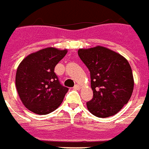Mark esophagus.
<instances>
[{
    "instance_id": "34e87169",
    "label": "esophagus",
    "mask_w": 149,
    "mask_h": 149,
    "mask_svg": "<svg viewBox=\"0 0 149 149\" xmlns=\"http://www.w3.org/2000/svg\"><path fill=\"white\" fill-rule=\"evenodd\" d=\"M74 90H79L80 89V86H79V85H78V84H76V85H74Z\"/></svg>"
}]
</instances>
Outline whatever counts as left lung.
Wrapping results in <instances>:
<instances>
[{
  "mask_svg": "<svg viewBox=\"0 0 149 149\" xmlns=\"http://www.w3.org/2000/svg\"><path fill=\"white\" fill-rule=\"evenodd\" d=\"M88 68L93 98L86 103L88 110L100 118L118 113L133 91L132 71L126 58L103 46L78 51Z\"/></svg>",
  "mask_w": 149,
  "mask_h": 149,
  "instance_id": "obj_1",
  "label": "left lung"
}]
</instances>
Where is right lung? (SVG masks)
Masks as SVG:
<instances>
[{
	"label": "right lung",
	"instance_id": "1",
	"mask_svg": "<svg viewBox=\"0 0 149 149\" xmlns=\"http://www.w3.org/2000/svg\"><path fill=\"white\" fill-rule=\"evenodd\" d=\"M66 53V49L49 47L29 54L20 63L16 73V87L29 111L46 115L62 103L69 89L60 83L54 68Z\"/></svg>",
	"mask_w": 149,
	"mask_h": 149
}]
</instances>
